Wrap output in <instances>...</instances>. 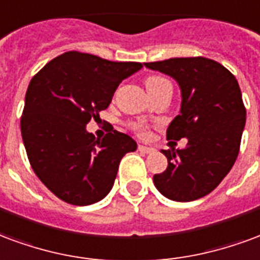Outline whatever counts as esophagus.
<instances>
[{
    "instance_id": "obj_1",
    "label": "esophagus",
    "mask_w": 260,
    "mask_h": 260,
    "mask_svg": "<svg viewBox=\"0 0 260 260\" xmlns=\"http://www.w3.org/2000/svg\"><path fill=\"white\" fill-rule=\"evenodd\" d=\"M138 151H141L144 153H152L156 149L153 148V147H148V145H138Z\"/></svg>"
}]
</instances>
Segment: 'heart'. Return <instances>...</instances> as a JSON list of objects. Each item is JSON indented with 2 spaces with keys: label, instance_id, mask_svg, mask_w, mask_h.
I'll use <instances>...</instances> for the list:
<instances>
[{
  "label": "heart",
  "instance_id": "obj_1",
  "mask_svg": "<svg viewBox=\"0 0 260 260\" xmlns=\"http://www.w3.org/2000/svg\"><path fill=\"white\" fill-rule=\"evenodd\" d=\"M160 81H165V79H162V77H156V76H153V77H149V79H147V81H145V84H147V87H151V86H153V84H156V83H160ZM134 128H136V130H138V132L141 133V134H145V130H144L143 126H140V124H137V126H134Z\"/></svg>",
  "mask_w": 260,
  "mask_h": 260
}]
</instances>
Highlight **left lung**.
<instances>
[{
	"label": "left lung",
	"instance_id": "left-lung-1",
	"mask_svg": "<svg viewBox=\"0 0 260 260\" xmlns=\"http://www.w3.org/2000/svg\"><path fill=\"white\" fill-rule=\"evenodd\" d=\"M144 65L177 81L181 107L166 137L188 141L183 149L162 151L168 168L153 176V184L172 201L202 198L220 184L238 156L247 117L238 81L219 62L202 56Z\"/></svg>",
	"mask_w": 260,
	"mask_h": 260
}]
</instances>
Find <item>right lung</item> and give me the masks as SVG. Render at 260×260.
Here are the masks:
<instances>
[{"mask_svg":"<svg viewBox=\"0 0 260 260\" xmlns=\"http://www.w3.org/2000/svg\"><path fill=\"white\" fill-rule=\"evenodd\" d=\"M143 68L69 51L30 81L20 130L27 158L43 184L59 200L86 206L105 198L122 158L137 149L128 134L112 130L102 140L86 130L107 109L117 86Z\"/></svg>","mask_w":260,"mask_h":260,"instance_id":"1","label":"right lung"}]
</instances>
